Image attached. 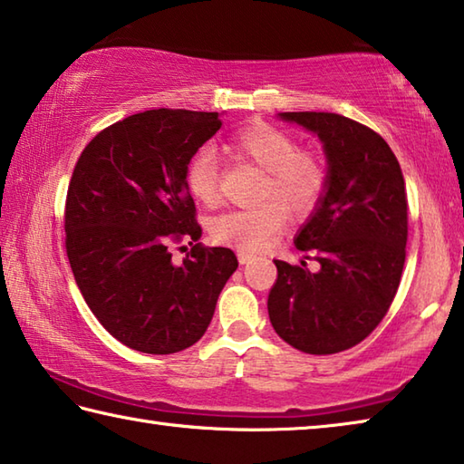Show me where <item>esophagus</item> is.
Segmentation results:
<instances>
[{
	"label": "esophagus",
	"mask_w": 464,
	"mask_h": 464,
	"mask_svg": "<svg viewBox=\"0 0 464 464\" xmlns=\"http://www.w3.org/2000/svg\"><path fill=\"white\" fill-rule=\"evenodd\" d=\"M237 257H239V264H249V262H254L256 260V256L254 254H249V251H237Z\"/></svg>",
	"instance_id": "34e87169"
}]
</instances>
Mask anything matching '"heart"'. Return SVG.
<instances>
[{"instance_id":"heart-1","label":"heart","mask_w":464,"mask_h":464,"mask_svg":"<svg viewBox=\"0 0 464 464\" xmlns=\"http://www.w3.org/2000/svg\"><path fill=\"white\" fill-rule=\"evenodd\" d=\"M233 151L266 171L264 198H276L295 215H307L319 202L327 184L324 161L315 153L298 151V143L286 130L256 122L237 130L231 139ZM186 188L196 200L213 204L218 196L217 157L210 149L196 151L186 166ZM280 203V204H281ZM279 204V205H280ZM277 202L235 208L217 217L210 231L215 239L246 249L270 246L285 227V210Z\"/></svg>"}]
</instances>
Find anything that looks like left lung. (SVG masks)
<instances>
[{"label": "left lung", "mask_w": 464, "mask_h": 464, "mask_svg": "<svg viewBox=\"0 0 464 464\" xmlns=\"http://www.w3.org/2000/svg\"><path fill=\"white\" fill-rule=\"evenodd\" d=\"M278 119L321 140L327 184L295 237L320 268L274 260L270 324L304 354H335L362 342L395 298L407 243L405 179L387 140L364 124L334 112Z\"/></svg>", "instance_id": "8db88e82"}]
</instances>
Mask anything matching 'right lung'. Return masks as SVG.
Here are the masks:
<instances>
[{"mask_svg": "<svg viewBox=\"0 0 464 464\" xmlns=\"http://www.w3.org/2000/svg\"><path fill=\"white\" fill-rule=\"evenodd\" d=\"M218 129V112L145 110L98 132L77 160L65 204L69 264L96 319L137 352L174 354L198 342L237 270L229 247L196 243L182 265L167 249L200 239L184 174Z\"/></svg>", "mask_w": 464, "mask_h": 464, "instance_id": "right-lung-1", "label": "right lung"}]
</instances>
